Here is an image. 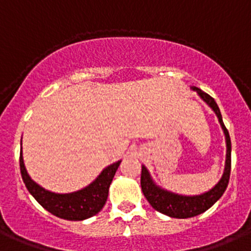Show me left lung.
I'll list each match as a JSON object with an SVG mask.
<instances>
[{
    "mask_svg": "<svg viewBox=\"0 0 251 251\" xmlns=\"http://www.w3.org/2000/svg\"><path fill=\"white\" fill-rule=\"evenodd\" d=\"M194 91L198 93L203 101L215 112L218 120L221 123L222 128L226 135V160L224 173L222 176L221 181L218 182L212 189H209L205 193L200 194V196H182V194H176L170 191L161 188L154 183L153 179L151 178L149 171L145 166H142L141 171V188L144 192V196L149 201L150 204L162 214L168 215L172 218H179V219H186V218L196 217L198 214H202L207 209H209L215 202H217L228 187L229 178H230V168H231V142L229 132L224 126L223 119H222L221 110L218 107L217 102L210 95L202 91L201 89L192 86Z\"/></svg>",
    "mask_w": 251,
    "mask_h": 251,
    "instance_id": "obj_1",
    "label": "left lung"
}]
</instances>
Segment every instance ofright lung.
<instances>
[{
	"label": "right lung",
	"instance_id": "add662e5",
	"mask_svg": "<svg viewBox=\"0 0 251 251\" xmlns=\"http://www.w3.org/2000/svg\"><path fill=\"white\" fill-rule=\"evenodd\" d=\"M121 161L112 163L102 170L98 178L80 191L73 193H54L47 191L30 178L25 167L22 149L20 153V167L22 179L34 200L53 215L67 221H84L98 214L105 205L115 173Z\"/></svg>",
	"mask_w": 251,
	"mask_h": 251
}]
</instances>
